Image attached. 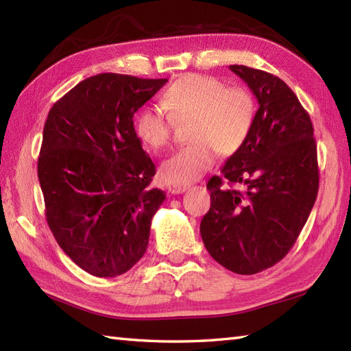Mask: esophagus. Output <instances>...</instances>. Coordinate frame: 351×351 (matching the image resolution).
Here are the masks:
<instances>
[{"label": "esophagus", "mask_w": 351, "mask_h": 351, "mask_svg": "<svg viewBox=\"0 0 351 351\" xmlns=\"http://www.w3.org/2000/svg\"><path fill=\"white\" fill-rule=\"evenodd\" d=\"M169 190L171 195H182V193L189 190V185H171Z\"/></svg>", "instance_id": "34e87169"}]
</instances>
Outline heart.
Segmentation results:
<instances>
[{
  "label": "heart",
  "instance_id": "heart-1",
  "mask_svg": "<svg viewBox=\"0 0 351 351\" xmlns=\"http://www.w3.org/2000/svg\"><path fill=\"white\" fill-rule=\"evenodd\" d=\"M161 107H146L137 117V134L147 146H167L175 123H190L193 143L161 164V178L169 184H189L210 170L219 152L237 154L255 123L256 104L245 87H226L223 81L189 73L162 92Z\"/></svg>",
  "mask_w": 351,
  "mask_h": 351
}]
</instances>
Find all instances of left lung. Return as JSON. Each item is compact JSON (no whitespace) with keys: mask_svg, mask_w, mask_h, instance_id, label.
<instances>
[{"mask_svg":"<svg viewBox=\"0 0 351 351\" xmlns=\"http://www.w3.org/2000/svg\"><path fill=\"white\" fill-rule=\"evenodd\" d=\"M229 69L259 108L244 146L206 184L211 206L200 235L220 265L255 274L287 255L309 217L319 182L317 145L309 114L280 78L243 64ZM225 182L245 191L223 188Z\"/></svg>","mask_w":351,"mask_h":351,"instance_id":"left-lung-1","label":"left lung"}]
</instances>
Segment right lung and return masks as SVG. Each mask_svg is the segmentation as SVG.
Wrapping results in <instances>:
<instances>
[{
    "label": "right lung",
    "instance_id": "right-lung-1",
    "mask_svg": "<svg viewBox=\"0 0 351 351\" xmlns=\"http://www.w3.org/2000/svg\"><path fill=\"white\" fill-rule=\"evenodd\" d=\"M166 83L99 73L58 99L45 122L37 176L48 226L66 255L98 278L138 263L166 199L151 187L155 164L132 122Z\"/></svg>",
    "mask_w": 351,
    "mask_h": 351
}]
</instances>
